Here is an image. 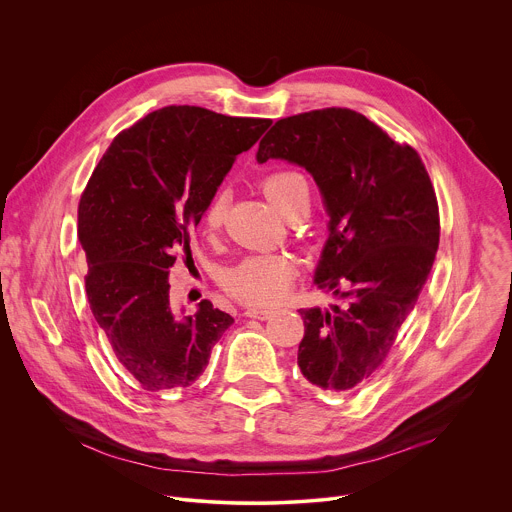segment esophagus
Masks as SVG:
<instances>
[{
    "label": "esophagus",
    "mask_w": 512,
    "mask_h": 512,
    "mask_svg": "<svg viewBox=\"0 0 512 512\" xmlns=\"http://www.w3.org/2000/svg\"><path fill=\"white\" fill-rule=\"evenodd\" d=\"M273 315L271 309H257V307H249L245 309V317H253V319H269Z\"/></svg>",
    "instance_id": "obj_1"
}]
</instances>
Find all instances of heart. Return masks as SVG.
I'll list each match as a JSON object with an SVG mask.
<instances>
[{"label": "heart", "instance_id": "obj_1", "mask_svg": "<svg viewBox=\"0 0 512 512\" xmlns=\"http://www.w3.org/2000/svg\"><path fill=\"white\" fill-rule=\"evenodd\" d=\"M261 191L267 201L283 215L289 217L297 203L307 195V185L301 175L293 170H277L261 181ZM227 217V199L223 193H217L205 207L201 225L207 235H215L225 225ZM297 267L289 257L283 255H255L243 259L233 267L225 279V291L247 305L269 307L277 305L289 293Z\"/></svg>", "mask_w": 512, "mask_h": 512}]
</instances>
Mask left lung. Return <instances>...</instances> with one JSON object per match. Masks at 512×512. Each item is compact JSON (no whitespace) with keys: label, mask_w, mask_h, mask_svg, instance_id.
Here are the masks:
<instances>
[{"label":"left lung","mask_w":512,"mask_h":512,"mask_svg":"<svg viewBox=\"0 0 512 512\" xmlns=\"http://www.w3.org/2000/svg\"><path fill=\"white\" fill-rule=\"evenodd\" d=\"M309 170L329 213L315 283L342 295L331 311L299 309L297 366L329 392H350L386 362L430 275L440 213L420 154L350 108H321L275 122L257 160Z\"/></svg>","instance_id":"left-lung-1"}]
</instances>
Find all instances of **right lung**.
<instances>
[{
	"mask_svg": "<svg viewBox=\"0 0 512 512\" xmlns=\"http://www.w3.org/2000/svg\"><path fill=\"white\" fill-rule=\"evenodd\" d=\"M269 124L201 106H164L112 140L80 197L88 303L118 364L144 392L193 386L233 323L207 299L179 319L168 269L181 251L191 255L189 233L235 156Z\"/></svg>",
	"mask_w": 512,
	"mask_h": 512,
	"instance_id": "add662e5",
	"label": "right lung"
}]
</instances>
